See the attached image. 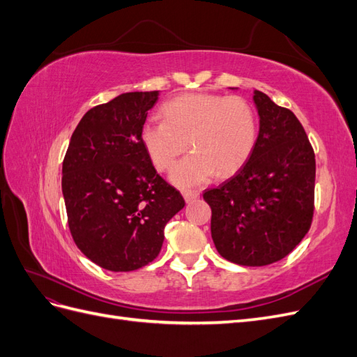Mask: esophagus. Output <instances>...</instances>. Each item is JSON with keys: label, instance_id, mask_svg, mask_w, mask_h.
Here are the masks:
<instances>
[{"label": "esophagus", "instance_id": "1", "mask_svg": "<svg viewBox=\"0 0 357 357\" xmlns=\"http://www.w3.org/2000/svg\"><path fill=\"white\" fill-rule=\"evenodd\" d=\"M183 197H185L186 202H192V201H195V199L199 198V193L195 192V190H186L185 193H183Z\"/></svg>", "mask_w": 357, "mask_h": 357}]
</instances>
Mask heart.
Instances as JSON below:
<instances>
[{
	"label": "heart",
	"mask_w": 357,
	"mask_h": 357,
	"mask_svg": "<svg viewBox=\"0 0 357 357\" xmlns=\"http://www.w3.org/2000/svg\"><path fill=\"white\" fill-rule=\"evenodd\" d=\"M165 121L152 117L142 126V142L159 171L174 167L177 186L190 188L208 181L214 174L228 177L250 158L257 139V117L252 104L243 96L188 93L169 100L162 107Z\"/></svg>",
	"instance_id": "1"
}]
</instances>
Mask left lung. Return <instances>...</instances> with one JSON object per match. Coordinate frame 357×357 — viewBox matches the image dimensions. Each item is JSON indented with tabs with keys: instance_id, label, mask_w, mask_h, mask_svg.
<instances>
[{
	"instance_id": "left-lung-1",
	"label": "left lung",
	"mask_w": 357,
	"mask_h": 357,
	"mask_svg": "<svg viewBox=\"0 0 357 357\" xmlns=\"http://www.w3.org/2000/svg\"><path fill=\"white\" fill-rule=\"evenodd\" d=\"M259 135L250 158L222 185L204 192L211 236L229 262L264 266L286 257L314 214L316 156L298 117L255 91Z\"/></svg>"
}]
</instances>
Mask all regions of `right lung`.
I'll return each instance as SVG.
<instances>
[{
    "label": "right lung",
    "instance_id": "add662e5",
    "mask_svg": "<svg viewBox=\"0 0 357 357\" xmlns=\"http://www.w3.org/2000/svg\"><path fill=\"white\" fill-rule=\"evenodd\" d=\"M158 96L159 91L128 92L93 107L74 129L62 162L73 240L109 271H135L156 259L165 225L185 207L142 142Z\"/></svg>",
    "mask_w": 357,
    "mask_h": 357
}]
</instances>
